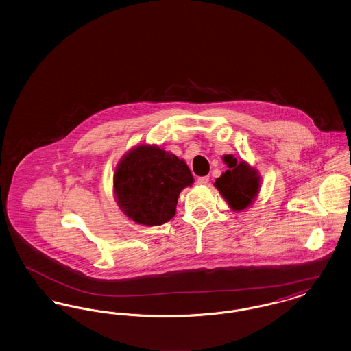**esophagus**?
<instances>
[{
	"label": "esophagus",
	"instance_id": "34e87169",
	"mask_svg": "<svg viewBox=\"0 0 351 351\" xmlns=\"http://www.w3.org/2000/svg\"><path fill=\"white\" fill-rule=\"evenodd\" d=\"M209 176H200L199 179H197V183L201 184V185H206V184L209 183Z\"/></svg>",
	"mask_w": 351,
	"mask_h": 351
}]
</instances>
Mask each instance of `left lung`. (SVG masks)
<instances>
[{
	"label": "left lung",
	"instance_id": "obj_1",
	"mask_svg": "<svg viewBox=\"0 0 351 351\" xmlns=\"http://www.w3.org/2000/svg\"><path fill=\"white\" fill-rule=\"evenodd\" d=\"M229 169L219 176L215 185L234 210H242L256 197L259 189L258 172L245 162L237 163L232 155L225 158Z\"/></svg>",
	"mask_w": 351,
	"mask_h": 351
}]
</instances>
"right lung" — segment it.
Returning a JSON list of instances; mask_svg holds the SVG:
<instances>
[{
  "label": "right lung",
  "instance_id": "obj_1",
  "mask_svg": "<svg viewBox=\"0 0 351 351\" xmlns=\"http://www.w3.org/2000/svg\"><path fill=\"white\" fill-rule=\"evenodd\" d=\"M193 183L184 160L156 146H139L119 162L114 193L125 215L146 226L163 225L176 213L182 189Z\"/></svg>",
  "mask_w": 351,
  "mask_h": 351
}]
</instances>
